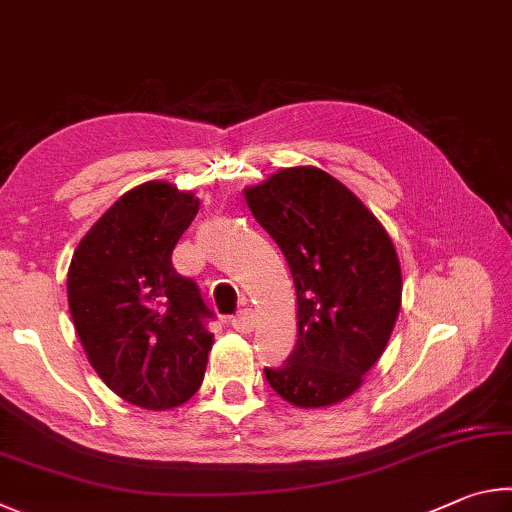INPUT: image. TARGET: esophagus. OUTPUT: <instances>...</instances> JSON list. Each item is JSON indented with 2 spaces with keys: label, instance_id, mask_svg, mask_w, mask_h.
Listing matches in <instances>:
<instances>
[{
  "label": "esophagus",
  "instance_id": "34e87169",
  "mask_svg": "<svg viewBox=\"0 0 512 512\" xmlns=\"http://www.w3.org/2000/svg\"><path fill=\"white\" fill-rule=\"evenodd\" d=\"M231 328L236 333H251L254 330V317H251L249 310H240L236 317H231Z\"/></svg>",
  "mask_w": 512,
  "mask_h": 512
}]
</instances>
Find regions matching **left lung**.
<instances>
[{
    "mask_svg": "<svg viewBox=\"0 0 512 512\" xmlns=\"http://www.w3.org/2000/svg\"><path fill=\"white\" fill-rule=\"evenodd\" d=\"M297 290V344L265 378L297 407H328L360 389L400 312V263L378 218L312 166L285 168L245 191Z\"/></svg>",
    "mask_w": 512,
    "mask_h": 512,
    "instance_id": "obj_1",
    "label": "left lung"
}]
</instances>
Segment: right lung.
<instances>
[{
    "label": "right lung",
    "mask_w": 512,
    "mask_h": 512,
    "mask_svg": "<svg viewBox=\"0 0 512 512\" xmlns=\"http://www.w3.org/2000/svg\"><path fill=\"white\" fill-rule=\"evenodd\" d=\"M197 209L193 193L141 184L103 213L69 265V312L89 364L116 396L143 409L191 398L213 346V310L170 261Z\"/></svg>",
    "instance_id": "right-lung-1"
}]
</instances>
